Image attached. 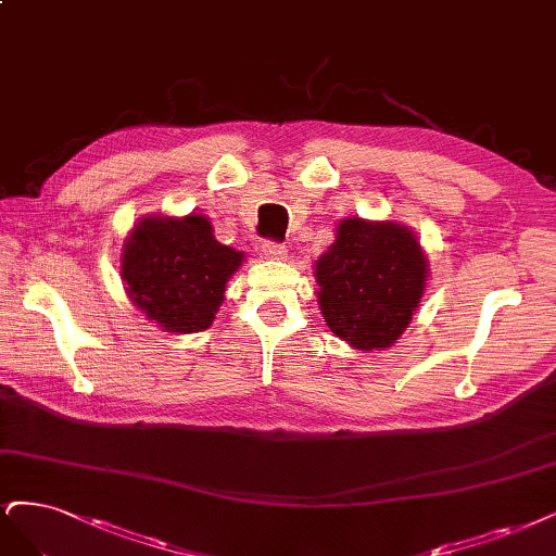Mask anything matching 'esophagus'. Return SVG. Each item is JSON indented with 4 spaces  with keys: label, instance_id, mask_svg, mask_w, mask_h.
<instances>
[{
    "label": "esophagus",
    "instance_id": "1",
    "mask_svg": "<svg viewBox=\"0 0 556 556\" xmlns=\"http://www.w3.org/2000/svg\"><path fill=\"white\" fill-rule=\"evenodd\" d=\"M262 253H264V257H269V260H287V245L285 243H274V241H264Z\"/></svg>",
    "mask_w": 556,
    "mask_h": 556
}]
</instances>
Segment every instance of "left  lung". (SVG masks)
<instances>
[{"instance_id": "left-lung-1", "label": "left lung", "mask_w": 556, "mask_h": 556, "mask_svg": "<svg viewBox=\"0 0 556 556\" xmlns=\"http://www.w3.org/2000/svg\"><path fill=\"white\" fill-rule=\"evenodd\" d=\"M430 264L414 229L395 220L342 218L315 262L327 327L354 350H387L405 333L426 294Z\"/></svg>"}]
</instances>
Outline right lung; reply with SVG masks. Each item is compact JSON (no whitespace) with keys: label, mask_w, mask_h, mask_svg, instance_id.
I'll list each match as a JSON object with an SVG mask.
<instances>
[{"label":"right lung","mask_w":556,"mask_h":556,"mask_svg":"<svg viewBox=\"0 0 556 556\" xmlns=\"http://www.w3.org/2000/svg\"><path fill=\"white\" fill-rule=\"evenodd\" d=\"M243 253L214 237L204 214L142 216L124 239L119 274L128 301L167 333L208 329Z\"/></svg>","instance_id":"obj_1"}]
</instances>
